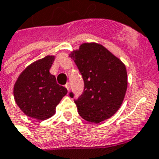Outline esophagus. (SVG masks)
<instances>
[{
	"label": "esophagus",
	"instance_id": "34e87169",
	"mask_svg": "<svg viewBox=\"0 0 159 159\" xmlns=\"http://www.w3.org/2000/svg\"><path fill=\"white\" fill-rule=\"evenodd\" d=\"M65 87H66V88L67 89V90H68V91L70 90V84H69V83L66 84V85H65Z\"/></svg>",
	"mask_w": 159,
	"mask_h": 159
}]
</instances>
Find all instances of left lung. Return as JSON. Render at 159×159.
Instances as JSON below:
<instances>
[{
    "mask_svg": "<svg viewBox=\"0 0 159 159\" xmlns=\"http://www.w3.org/2000/svg\"><path fill=\"white\" fill-rule=\"evenodd\" d=\"M82 75L84 88L75 100L84 119L100 123L112 117L121 106L128 87L126 67L102 45L84 43L70 55ZM70 96L73 98L71 92Z\"/></svg>",
    "mask_w": 159,
    "mask_h": 159,
    "instance_id": "8db88e82",
    "label": "left lung"
}]
</instances>
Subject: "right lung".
I'll return each instance as SVG.
<instances>
[{
	"instance_id": "add662e5",
	"label": "right lung",
	"mask_w": 159,
	"mask_h": 159,
	"mask_svg": "<svg viewBox=\"0 0 159 159\" xmlns=\"http://www.w3.org/2000/svg\"><path fill=\"white\" fill-rule=\"evenodd\" d=\"M54 60V55H47L30 64L15 84V101L30 118L45 120L53 116L58 104L67 93V89L59 85L55 76L50 73Z\"/></svg>"
}]
</instances>
